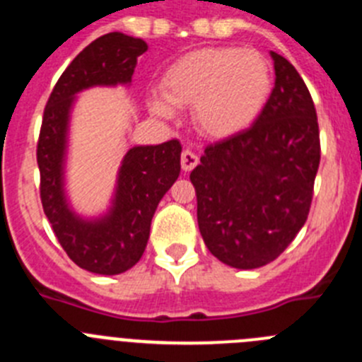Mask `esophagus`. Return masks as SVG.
Returning a JSON list of instances; mask_svg holds the SVG:
<instances>
[{
	"label": "esophagus",
	"instance_id": "34e87169",
	"mask_svg": "<svg viewBox=\"0 0 362 362\" xmlns=\"http://www.w3.org/2000/svg\"><path fill=\"white\" fill-rule=\"evenodd\" d=\"M197 163L199 158L195 156V152L190 151V148H185V151L181 152V168H183L185 172H190Z\"/></svg>",
	"mask_w": 362,
	"mask_h": 362
}]
</instances>
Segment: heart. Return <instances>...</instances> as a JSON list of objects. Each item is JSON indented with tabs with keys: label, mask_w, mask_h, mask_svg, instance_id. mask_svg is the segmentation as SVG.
<instances>
[{
	"label": "heart",
	"mask_w": 362,
	"mask_h": 362,
	"mask_svg": "<svg viewBox=\"0 0 362 362\" xmlns=\"http://www.w3.org/2000/svg\"><path fill=\"white\" fill-rule=\"evenodd\" d=\"M271 88L273 69L257 49L204 48L188 53L167 69L163 97L152 98V109L172 116V105H194L199 131L224 138L246 129L260 115Z\"/></svg>",
	"instance_id": "heart-1"
}]
</instances>
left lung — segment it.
I'll return each instance as SVG.
<instances>
[{
	"instance_id": "1",
	"label": "left lung",
	"mask_w": 362,
	"mask_h": 362,
	"mask_svg": "<svg viewBox=\"0 0 362 362\" xmlns=\"http://www.w3.org/2000/svg\"><path fill=\"white\" fill-rule=\"evenodd\" d=\"M273 93L251 127L211 144L192 170L197 222L214 257L255 269L280 257L307 221L320 167L316 107L287 59L271 52Z\"/></svg>"
}]
</instances>
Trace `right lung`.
<instances>
[{"mask_svg": "<svg viewBox=\"0 0 362 362\" xmlns=\"http://www.w3.org/2000/svg\"><path fill=\"white\" fill-rule=\"evenodd\" d=\"M147 42L111 32L95 39L62 71L46 102L37 140L41 203L59 244L78 267L97 274H120L140 260L147 247L158 203L177 179L181 144L165 141L127 152L118 177L115 206L97 222L69 211L62 194V158L73 95L91 86L131 82L136 59Z\"/></svg>", "mask_w": 362, "mask_h": 362, "instance_id": "add662e5", "label": "right lung"}]
</instances>
